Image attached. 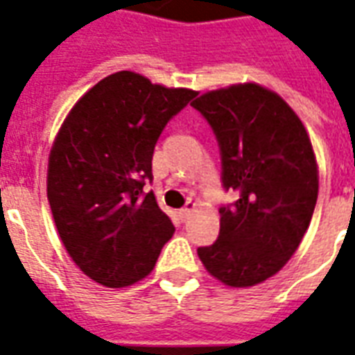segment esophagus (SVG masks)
I'll use <instances>...</instances> for the list:
<instances>
[{"label": "esophagus", "mask_w": 355, "mask_h": 355, "mask_svg": "<svg viewBox=\"0 0 355 355\" xmlns=\"http://www.w3.org/2000/svg\"><path fill=\"white\" fill-rule=\"evenodd\" d=\"M193 211H195V204L193 202H189L185 208H181L180 209V217L183 219V221H187L189 217L193 216Z\"/></svg>", "instance_id": "34e87169"}]
</instances>
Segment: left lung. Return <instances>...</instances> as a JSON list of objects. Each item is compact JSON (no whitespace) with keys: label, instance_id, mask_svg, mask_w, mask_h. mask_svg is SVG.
I'll list each match as a JSON object with an SVG mask.
<instances>
[{"label":"left lung","instance_id":"obj_1","mask_svg":"<svg viewBox=\"0 0 355 355\" xmlns=\"http://www.w3.org/2000/svg\"><path fill=\"white\" fill-rule=\"evenodd\" d=\"M191 105L216 132L223 185L240 195L219 209V238L198 257L225 286H257L293 257L314 214L320 174L309 132L280 94L257 83L208 90Z\"/></svg>","mask_w":355,"mask_h":355}]
</instances>
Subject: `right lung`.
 Masks as SVG:
<instances>
[{"label":"right lung","instance_id":"right-lung-1","mask_svg":"<svg viewBox=\"0 0 355 355\" xmlns=\"http://www.w3.org/2000/svg\"><path fill=\"white\" fill-rule=\"evenodd\" d=\"M195 94L117 71L64 119L49 153L46 198L62 244L90 280L105 287L144 280L174 234L144 185L160 132Z\"/></svg>","mask_w":355,"mask_h":355}]
</instances>
